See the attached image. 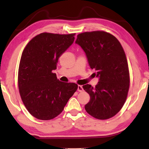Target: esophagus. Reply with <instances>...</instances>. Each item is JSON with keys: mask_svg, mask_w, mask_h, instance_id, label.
Listing matches in <instances>:
<instances>
[{"mask_svg": "<svg viewBox=\"0 0 149 149\" xmlns=\"http://www.w3.org/2000/svg\"><path fill=\"white\" fill-rule=\"evenodd\" d=\"M77 91L79 92H83V91H84V88H83L81 85H78V86H77Z\"/></svg>", "mask_w": 149, "mask_h": 149, "instance_id": "esophagus-1", "label": "esophagus"}]
</instances>
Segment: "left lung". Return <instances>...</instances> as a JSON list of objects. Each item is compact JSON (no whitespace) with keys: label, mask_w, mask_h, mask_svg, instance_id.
<instances>
[{"label":"left lung","mask_w":149,"mask_h":149,"mask_svg":"<svg viewBox=\"0 0 149 149\" xmlns=\"http://www.w3.org/2000/svg\"><path fill=\"white\" fill-rule=\"evenodd\" d=\"M75 43L81 47L90 68L99 77L95 87L83 85L90 95L85 106L88 114L99 120L114 116L124 104L130 87V74L125 54L119 41L105 31L85 32Z\"/></svg>","instance_id":"left-lung-1"}]
</instances>
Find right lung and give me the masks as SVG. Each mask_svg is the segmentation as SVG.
Segmentation results:
<instances>
[{"label": "right lung", "mask_w": 149, "mask_h": 149, "mask_svg": "<svg viewBox=\"0 0 149 149\" xmlns=\"http://www.w3.org/2000/svg\"><path fill=\"white\" fill-rule=\"evenodd\" d=\"M75 33H42L30 41L22 52L18 70V87L25 107L33 116L53 119L64 110L77 89L52 72L61 55L74 41Z\"/></svg>", "instance_id": "obj_1"}]
</instances>
